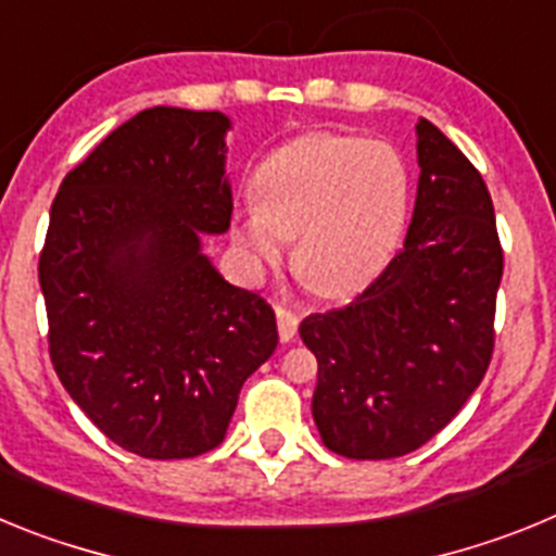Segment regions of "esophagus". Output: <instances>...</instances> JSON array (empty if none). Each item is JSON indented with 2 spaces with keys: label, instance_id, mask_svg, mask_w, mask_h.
<instances>
[{
  "label": "esophagus",
  "instance_id": "34e87169",
  "mask_svg": "<svg viewBox=\"0 0 556 556\" xmlns=\"http://www.w3.org/2000/svg\"><path fill=\"white\" fill-rule=\"evenodd\" d=\"M275 317H278V333H281L283 342H289V339L298 333V323H301V317H298V312L289 306H283V303H278L275 306Z\"/></svg>",
  "mask_w": 556,
  "mask_h": 556
}]
</instances>
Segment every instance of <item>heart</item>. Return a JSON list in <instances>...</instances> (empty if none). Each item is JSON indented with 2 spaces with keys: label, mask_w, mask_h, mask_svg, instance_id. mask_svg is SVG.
<instances>
[{
  "label": "heart",
  "mask_w": 556,
  "mask_h": 556,
  "mask_svg": "<svg viewBox=\"0 0 556 556\" xmlns=\"http://www.w3.org/2000/svg\"><path fill=\"white\" fill-rule=\"evenodd\" d=\"M255 203L233 242L255 269L275 267L292 236L314 292L348 298L376 281L404 239L412 175L387 141L314 132L275 150L255 172Z\"/></svg>",
  "instance_id": "obj_1"
}]
</instances>
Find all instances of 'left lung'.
<instances>
[{
	"instance_id": "1",
	"label": "left lung",
	"mask_w": 556,
	"mask_h": 556,
	"mask_svg": "<svg viewBox=\"0 0 556 556\" xmlns=\"http://www.w3.org/2000/svg\"><path fill=\"white\" fill-rule=\"evenodd\" d=\"M415 214L404 248L348 306L308 314L314 424L348 459H395L451 424L488 372L504 250L479 169L417 122Z\"/></svg>"
}]
</instances>
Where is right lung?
<instances>
[{
  "label": "right lung",
  "instance_id": "right-lung-1",
  "mask_svg": "<svg viewBox=\"0 0 556 556\" xmlns=\"http://www.w3.org/2000/svg\"><path fill=\"white\" fill-rule=\"evenodd\" d=\"M219 111L147 108L63 178L38 281L49 358L88 420L144 459L217 448L278 345L262 294L200 250L230 228Z\"/></svg>",
  "mask_w": 556,
  "mask_h": 556
}]
</instances>
